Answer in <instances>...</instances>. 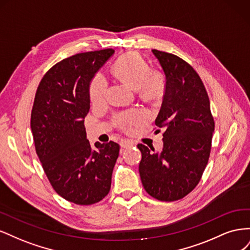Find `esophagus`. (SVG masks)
<instances>
[{"label": "esophagus", "instance_id": "1", "mask_svg": "<svg viewBox=\"0 0 250 250\" xmlns=\"http://www.w3.org/2000/svg\"><path fill=\"white\" fill-rule=\"evenodd\" d=\"M134 145H135V143L130 140H123L122 142H121V146H122L123 148H129Z\"/></svg>", "mask_w": 250, "mask_h": 250}]
</instances>
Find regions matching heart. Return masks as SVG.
Segmentation results:
<instances>
[{"mask_svg": "<svg viewBox=\"0 0 250 250\" xmlns=\"http://www.w3.org/2000/svg\"><path fill=\"white\" fill-rule=\"evenodd\" d=\"M112 71L120 80L127 83L132 88L138 89L139 94L146 99H155L163 92L164 81L161 74L150 72L148 64L133 53L121 56L113 64ZM107 86V81L103 75H96L89 85V97L93 103L101 104L105 101ZM144 119V112L131 110L120 115L118 121L123 127H126Z\"/></svg>", "mask_w": 250, "mask_h": 250, "instance_id": "1", "label": "heart"}]
</instances>
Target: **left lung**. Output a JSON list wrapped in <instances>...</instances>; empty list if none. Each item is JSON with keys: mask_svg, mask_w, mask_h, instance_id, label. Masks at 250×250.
<instances>
[{"mask_svg": "<svg viewBox=\"0 0 250 250\" xmlns=\"http://www.w3.org/2000/svg\"><path fill=\"white\" fill-rule=\"evenodd\" d=\"M152 53L166 78L164 99L155 120V125L165 132L160 152L138 145L142 152L139 172L150 196L174 201L198 185L209 157L215 123L206 87L193 67L170 53Z\"/></svg>", "mask_w": 250, "mask_h": 250, "instance_id": "left-lung-1", "label": "left lung"}]
</instances>
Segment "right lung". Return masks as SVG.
I'll list each match as a JSON object with an SVG mask.
<instances>
[{"label":"right lung","instance_id":"add662e5","mask_svg":"<svg viewBox=\"0 0 250 250\" xmlns=\"http://www.w3.org/2000/svg\"><path fill=\"white\" fill-rule=\"evenodd\" d=\"M115 50L80 53L56 63L36 90L31 130L36 153L53 188L80 206L99 202L110 190L119 144L86 138L89 85Z\"/></svg>","mask_w":250,"mask_h":250}]
</instances>
